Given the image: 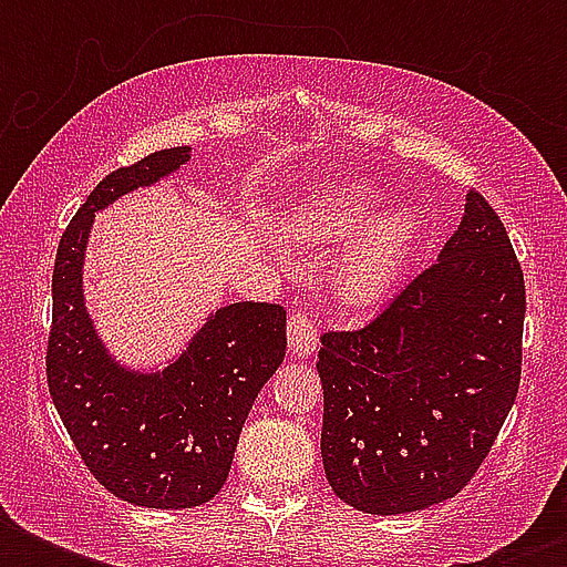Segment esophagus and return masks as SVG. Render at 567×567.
Returning <instances> with one entry per match:
<instances>
[{
  "label": "esophagus",
  "mask_w": 567,
  "mask_h": 567,
  "mask_svg": "<svg viewBox=\"0 0 567 567\" xmlns=\"http://www.w3.org/2000/svg\"><path fill=\"white\" fill-rule=\"evenodd\" d=\"M288 341H291V353L297 359H306L320 344L318 323L309 315H302V311H291V318H288Z\"/></svg>",
  "instance_id": "1"
}]
</instances>
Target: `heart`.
<instances>
[{"label":"heart","instance_id":"b5f03b06","mask_svg":"<svg viewBox=\"0 0 567 567\" xmlns=\"http://www.w3.org/2000/svg\"><path fill=\"white\" fill-rule=\"evenodd\" d=\"M379 199V190L364 182H332L302 205L293 223V231L315 244H338L353 235L336 274L338 297L350 306L377 300L403 270L417 238L412 208L394 205L374 215Z\"/></svg>","mask_w":567,"mask_h":567}]
</instances>
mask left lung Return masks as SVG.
<instances>
[{
  "label": "left lung",
  "instance_id": "obj_1",
  "mask_svg": "<svg viewBox=\"0 0 567 567\" xmlns=\"http://www.w3.org/2000/svg\"><path fill=\"white\" fill-rule=\"evenodd\" d=\"M524 311L509 231L471 190L435 265L362 329L323 332L320 456L347 506L403 515L474 480L518 396Z\"/></svg>",
  "mask_w": 567,
  "mask_h": 567
}]
</instances>
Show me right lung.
I'll use <instances>...</instances> for the list:
<instances>
[{"label": "right lung", "mask_w": 567, "mask_h": 567, "mask_svg": "<svg viewBox=\"0 0 567 567\" xmlns=\"http://www.w3.org/2000/svg\"><path fill=\"white\" fill-rule=\"evenodd\" d=\"M173 146L109 173L61 235L52 270L47 382L79 456L114 497L150 509H194L220 492L240 426L285 359V309L231 302L208 318L162 373L111 362L82 297L93 212L164 179L190 158Z\"/></svg>", "instance_id": "right-lung-1"}]
</instances>
